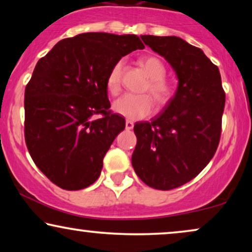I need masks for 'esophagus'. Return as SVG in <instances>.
Wrapping results in <instances>:
<instances>
[{
	"label": "esophagus",
	"instance_id": "1",
	"mask_svg": "<svg viewBox=\"0 0 252 252\" xmlns=\"http://www.w3.org/2000/svg\"><path fill=\"white\" fill-rule=\"evenodd\" d=\"M126 129L127 130H129V129H132L133 127H134V123L133 122H130V120H126Z\"/></svg>",
	"mask_w": 252,
	"mask_h": 252
}]
</instances>
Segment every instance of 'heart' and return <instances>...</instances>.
Returning <instances> with one entry per match:
<instances>
[{"label":"heart","instance_id":"b5f03b06","mask_svg":"<svg viewBox=\"0 0 252 252\" xmlns=\"http://www.w3.org/2000/svg\"><path fill=\"white\" fill-rule=\"evenodd\" d=\"M141 67L146 71L149 80L141 88V95H125L113 103V111L127 119L137 120L146 118L153 111V100L158 108L165 106L173 97V87L165 79L166 67L156 56H143L139 61ZM123 62L113 65L106 78V89L110 95L117 96L122 92ZM148 95H147L146 94ZM152 98H150V96Z\"/></svg>","mask_w":252,"mask_h":252}]
</instances>
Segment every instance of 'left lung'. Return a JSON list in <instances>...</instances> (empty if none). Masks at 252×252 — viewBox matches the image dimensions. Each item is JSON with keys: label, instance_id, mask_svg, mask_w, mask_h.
<instances>
[{"label": "left lung", "instance_id": "left-lung-1", "mask_svg": "<svg viewBox=\"0 0 252 252\" xmlns=\"http://www.w3.org/2000/svg\"><path fill=\"white\" fill-rule=\"evenodd\" d=\"M177 73L178 89L164 111L134 125V171L144 184L171 190L199 174L215 156L225 108L219 68L197 47L178 36L142 35Z\"/></svg>", "mask_w": 252, "mask_h": 252}]
</instances>
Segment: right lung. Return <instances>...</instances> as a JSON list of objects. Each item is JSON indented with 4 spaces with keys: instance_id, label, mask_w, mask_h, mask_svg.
<instances>
[{
    "instance_id": "1",
    "label": "right lung",
    "mask_w": 252,
    "mask_h": 252,
    "mask_svg": "<svg viewBox=\"0 0 252 252\" xmlns=\"http://www.w3.org/2000/svg\"><path fill=\"white\" fill-rule=\"evenodd\" d=\"M144 44L134 34L82 33L40 58L25 88V142L32 159L65 190L94 184L125 119L110 110L106 78ZM95 115H99L95 119Z\"/></svg>"
}]
</instances>
